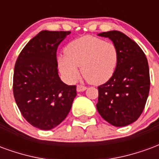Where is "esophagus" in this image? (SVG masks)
Instances as JSON below:
<instances>
[{
    "mask_svg": "<svg viewBox=\"0 0 159 159\" xmlns=\"http://www.w3.org/2000/svg\"><path fill=\"white\" fill-rule=\"evenodd\" d=\"M87 89V87L83 86V85H77L76 86V91L77 92H83Z\"/></svg>",
    "mask_w": 159,
    "mask_h": 159,
    "instance_id": "1",
    "label": "esophagus"
}]
</instances>
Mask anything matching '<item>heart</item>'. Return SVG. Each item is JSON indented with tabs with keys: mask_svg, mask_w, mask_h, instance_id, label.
I'll return each mask as SVG.
<instances>
[{
	"mask_svg": "<svg viewBox=\"0 0 159 159\" xmlns=\"http://www.w3.org/2000/svg\"><path fill=\"white\" fill-rule=\"evenodd\" d=\"M66 54L58 58L60 72L69 83H74L81 72L89 83L99 85L112 76L118 61V52L113 43L85 36L70 42Z\"/></svg>",
	"mask_w": 159,
	"mask_h": 159,
	"instance_id": "1",
	"label": "heart"
}]
</instances>
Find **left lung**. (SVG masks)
Returning a JSON list of instances; mask_svg holds the SVG:
<instances>
[{
    "instance_id": "8db88e82",
    "label": "left lung",
    "mask_w": 159,
    "mask_h": 159,
    "mask_svg": "<svg viewBox=\"0 0 159 159\" xmlns=\"http://www.w3.org/2000/svg\"><path fill=\"white\" fill-rule=\"evenodd\" d=\"M98 36L112 42L118 61L112 76L98 87L97 111L111 125L127 126L139 118L147 103L150 89L147 57L136 42L123 32L111 30Z\"/></svg>"
}]
</instances>
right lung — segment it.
Returning <instances> with one entry per match:
<instances>
[{"instance_id":"add662e5","label":"right lung","mask_w":159,"mask_h":159,"mask_svg":"<svg viewBox=\"0 0 159 159\" xmlns=\"http://www.w3.org/2000/svg\"><path fill=\"white\" fill-rule=\"evenodd\" d=\"M70 31L42 30L20 52L13 73V95L23 117L32 126L52 129L69 114L76 87L59 78L56 52Z\"/></svg>"}]
</instances>
